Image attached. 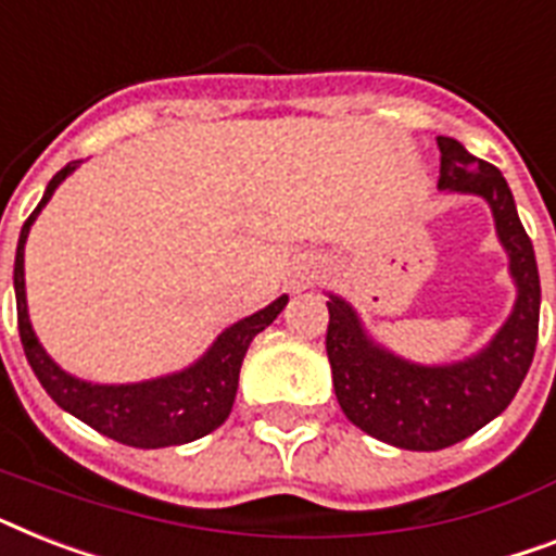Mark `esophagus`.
<instances>
[{"mask_svg":"<svg viewBox=\"0 0 556 556\" xmlns=\"http://www.w3.org/2000/svg\"><path fill=\"white\" fill-rule=\"evenodd\" d=\"M308 286H311V277H300V274L293 277V288H296V291H302V288H308Z\"/></svg>","mask_w":556,"mask_h":556,"instance_id":"obj_1","label":"esophagus"}]
</instances>
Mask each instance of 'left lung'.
<instances>
[{
	"instance_id": "8db88e82",
	"label": "left lung",
	"mask_w": 556,
	"mask_h": 556,
	"mask_svg": "<svg viewBox=\"0 0 556 556\" xmlns=\"http://www.w3.org/2000/svg\"><path fill=\"white\" fill-rule=\"evenodd\" d=\"M442 191L477 193L491 205L497 237L517 282L511 317L480 354L451 365H417L365 333L342 296L328 300L325 351L340 408L365 434L408 451H440L500 417L526 380L540 331V274L511 188L491 162L457 139L437 137Z\"/></svg>"
}]
</instances>
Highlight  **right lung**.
<instances>
[{"label":"right lung","instance_id":"1","mask_svg":"<svg viewBox=\"0 0 556 556\" xmlns=\"http://www.w3.org/2000/svg\"><path fill=\"white\" fill-rule=\"evenodd\" d=\"M74 168L76 162H71L48 182L42 202L22 225L20 245H16V265H13L16 319H20L22 349H25L36 380L42 382V388L59 408H65L76 419L97 428L99 434L111 437L122 445L165 448V445L200 440L228 419L248 345L256 333L265 331L279 317L288 296L282 293L268 308L256 311L251 317L233 323L231 328H225L214 345L191 368L179 374L156 377L148 382H130V386H93V382L76 380L45 354L34 328H30L28 302H25V242H28L30 225L39 211L48 205L59 182Z\"/></svg>","mask_w":556,"mask_h":556}]
</instances>
